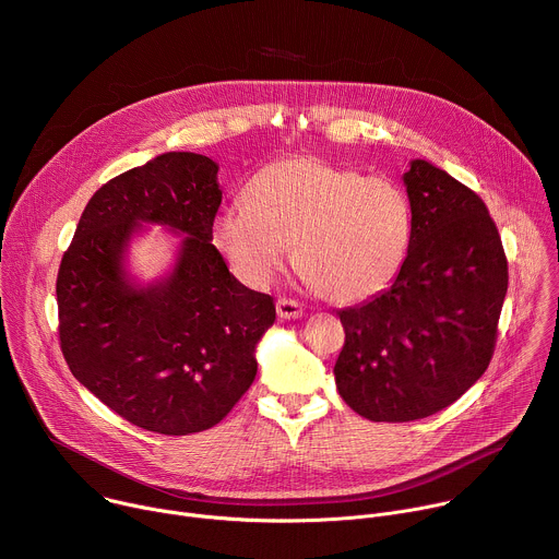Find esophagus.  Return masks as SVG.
I'll return each mask as SVG.
<instances>
[{"instance_id": "34e87169", "label": "esophagus", "mask_w": 559, "mask_h": 559, "mask_svg": "<svg viewBox=\"0 0 559 559\" xmlns=\"http://www.w3.org/2000/svg\"><path fill=\"white\" fill-rule=\"evenodd\" d=\"M276 311H278L281 318H287V321H296V318H300L305 313V307L298 300L283 296V298L276 300Z\"/></svg>"}]
</instances>
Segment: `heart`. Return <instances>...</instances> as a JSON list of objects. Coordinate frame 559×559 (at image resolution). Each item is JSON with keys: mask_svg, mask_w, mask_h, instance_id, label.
<instances>
[{"mask_svg": "<svg viewBox=\"0 0 559 559\" xmlns=\"http://www.w3.org/2000/svg\"><path fill=\"white\" fill-rule=\"evenodd\" d=\"M243 205L214 218L212 241L254 287L267 285L294 248L309 289L341 305L362 302L397 278L414 241V205L401 183L316 156L261 168Z\"/></svg>", "mask_w": 559, "mask_h": 559, "instance_id": "heart-1", "label": "heart"}]
</instances>
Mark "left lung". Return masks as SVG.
Wrapping results in <instances>:
<instances>
[{
  "label": "left lung",
  "mask_w": 559,
  "mask_h": 559,
  "mask_svg": "<svg viewBox=\"0 0 559 559\" xmlns=\"http://www.w3.org/2000/svg\"><path fill=\"white\" fill-rule=\"evenodd\" d=\"M414 241L403 272L341 309L343 401L373 423L427 418L480 378L496 352L509 265L485 201L423 158L403 177Z\"/></svg>",
  "instance_id": "left-lung-1"
}]
</instances>
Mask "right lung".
Masks as SVG:
<instances>
[{"mask_svg":"<svg viewBox=\"0 0 559 559\" xmlns=\"http://www.w3.org/2000/svg\"><path fill=\"white\" fill-rule=\"evenodd\" d=\"M216 173L203 154L166 152L110 179L59 265V345L72 376L145 431L221 423L254 382L257 343L276 321L274 298L238 283L212 246ZM141 222L187 234L174 274L150 288H134L120 263Z\"/></svg>","mask_w":559,"mask_h":559,"instance_id":"right-lung-1","label":"right lung"}]
</instances>
